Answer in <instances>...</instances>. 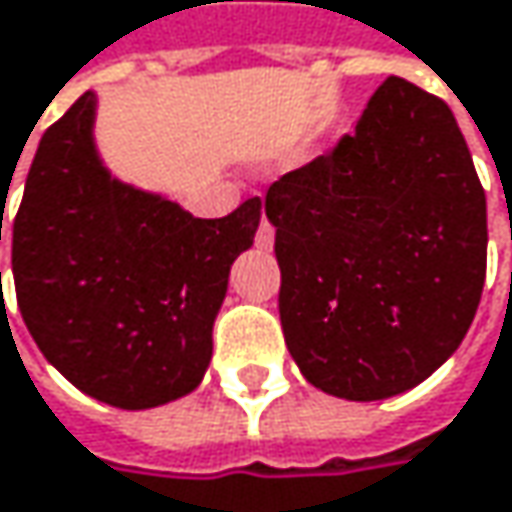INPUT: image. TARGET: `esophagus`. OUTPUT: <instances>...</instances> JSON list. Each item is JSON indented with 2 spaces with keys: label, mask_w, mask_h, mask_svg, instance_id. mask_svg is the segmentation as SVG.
<instances>
[{
  "label": "esophagus",
  "mask_w": 512,
  "mask_h": 512,
  "mask_svg": "<svg viewBox=\"0 0 512 512\" xmlns=\"http://www.w3.org/2000/svg\"><path fill=\"white\" fill-rule=\"evenodd\" d=\"M255 246L260 252H269V249L275 246V228H272L266 219H260V228H257L255 234Z\"/></svg>",
  "instance_id": "34e87169"
}]
</instances>
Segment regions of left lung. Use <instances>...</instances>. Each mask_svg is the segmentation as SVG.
I'll return each instance as SVG.
<instances>
[{
	"label": "left lung",
	"instance_id": "1",
	"mask_svg": "<svg viewBox=\"0 0 512 512\" xmlns=\"http://www.w3.org/2000/svg\"><path fill=\"white\" fill-rule=\"evenodd\" d=\"M278 310L322 393L381 401L463 343L487 275V196L451 108L387 78L354 134L266 193Z\"/></svg>",
	"mask_w": 512,
	"mask_h": 512
}]
</instances>
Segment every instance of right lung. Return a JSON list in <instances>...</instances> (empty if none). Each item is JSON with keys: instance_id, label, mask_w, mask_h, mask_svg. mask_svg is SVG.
<instances>
[{"instance_id": "obj_1", "label": "right lung", "mask_w": 512, "mask_h": 512, "mask_svg": "<svg viewBox=\"0 0 512 512\" xmlns=\"http://www.w3.org/2000/svg\"><path fill=\"white\" fill-rule=\"evenodd\" d=\"M96 111L99 96L87 90L40 137L11 225L14 287L28 334L72 387L149 410L202 384L260 199L196 219L163 193L119 181L96 146Z\"/></svg>"}]
</instances>
